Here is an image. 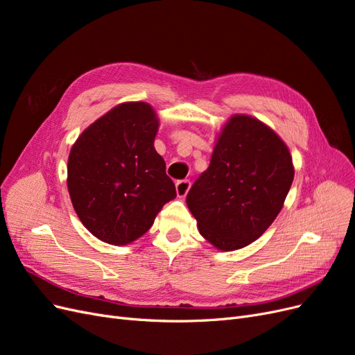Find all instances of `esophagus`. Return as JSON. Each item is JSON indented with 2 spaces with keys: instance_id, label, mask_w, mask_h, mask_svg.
<instances>
[{
  "instance_id": "34e87169",
  "label": "esophagus",
  "mask_w": 355,
  "mask_h": 355,
  "mask_svg": "<svg viewBox=\"0 0 355 355\" xmlns=\"http://www.w3.org/2000/svg\"><path fill=\"white\" fill-rule=\"evenodd\" d=\"M191 188V182L188 179L176 182V194L179 198H184Z\"/></svg>"
}]
</instances>
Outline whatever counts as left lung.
I'll return each instance as SVG.
<instances>
[{
  "instance_id": "left-lung-1",
  "label": "left lung",
  "mask_w": 355,
  "mask_h": 355,
  "mask_svg": "<svg viewBox=\"0 0 355 355\" xmlns=\"http://www.w3.org/2000/svg\"><path fill=\"white\" fill-rule=\"evenodd\" d=\"M293 176L283 139L257 118L235 114L220 128L210 166L189 189L187 206L211 245L239 250L271 227Z\"/></svg>"
}]
</instances>
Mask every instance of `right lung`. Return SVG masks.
<instances>
[{
  "mask_svg": "<svg viewBox=\"0 0 355 355\" xmlns=\"http://www.w3.org/2000/svg\"><path fill=\"white\" fill-rule=\"evenodd\" d=\"M158 127L151 105L124 102L92 123L72 145L69 197L81 223L101 241L133 243L176 198L164 159L154 148Z\"/></svg>",
  "mask_w": 355,
  "mask_h": 355,
  "instance_id": "1",
  "label": "right lung"
}]
</instances>
